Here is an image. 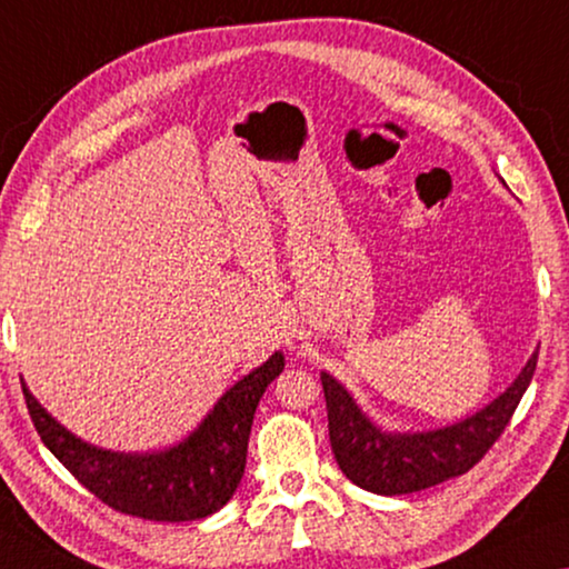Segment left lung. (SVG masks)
Wrapping results in <instances>:
<instances>
[{"label":"left lung","mask_w":569,"mask_h":569,"mask_svg":"<svg viewBox=\"0 0 569 569\" xmlns=\"http://www.w3.org/2000/svg\"><path fill=\"white\" fill-rule=\"evenodd\" d=\"M539 351L529 358L519 379L478 415L435 432L387 435L371 425L351 395L330 373H320L328 407L330 448L338 468L363 491L405 496L468 473L483 460L517 412L531 383Z\"/></svg>","instance_id":"8db88e82"}]
</instances>
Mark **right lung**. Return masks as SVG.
<instances>
[{"label": "right lung", "instance_id": "right-lung-1", "mask_svg": "<svg viewBox=\"0 0 569 569\" xmlns=\"http://www.w3.org/2000/svg\"><path fill=\"white\" fill-rule=\"evenodd\" d=\"M282 369L284 356L274 353L226 391L186 442L154 456L91 448L60 427L24 383L22 395L40 440L99 501L147 521H196L223 509L241 483L257 405Z\"/></svg>", "mask_w": 569, "mask_h": 569}]
</instances>
